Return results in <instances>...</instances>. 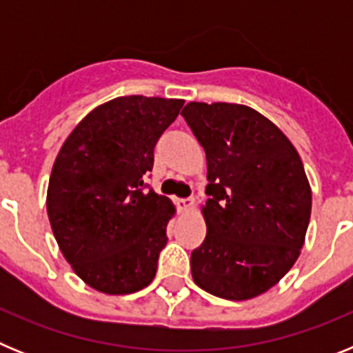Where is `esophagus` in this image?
<instances>
[{
  "label": "esophagus",
  "instance_id": "obj_1",
  "mask_svg": "<svg viewBox=\"0 0 353 353\" xmlns=\"http://www.w3.org/2000/svg\"><path fill=\"white\" fill-rule=\"evenodd\" d=\"M176 203H179L180 212H183V214H187V212H191L192 208H194V199H192V198H189V199H179Z\"/></svg>",
  "mask_w": 353,
  "mask_h": 353
}]
</instances>
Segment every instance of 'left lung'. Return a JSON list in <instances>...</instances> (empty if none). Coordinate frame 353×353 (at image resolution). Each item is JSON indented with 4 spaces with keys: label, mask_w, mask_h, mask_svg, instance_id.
Wrapping results in <instances>:
<instances>
[{
    "label": "left lung",
    "mask_w": 353,
    "mask_h": 353,
    "mask_svg": "<svg viewBox=\"0 0 353 353\" xmlns=\"http://www.w3.org/2000/svg\"><path fill=\"white\" fill-rule=\"evenodd\" d=\"M182 117L207 154L201 207L207 236L191 254L196 285L226 301H249L297 261L311 217L301 155L256 109L189 102Z\"/></svg>",
    "instance_id": "1"
}]
</instances>
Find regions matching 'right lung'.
<instances>
[{
  "mask_svg": "<svg viewBox=\"0 0 353 353\" xmlns=\"http://www.w3.org/2000/svg\"><path fill=\"white\" fill-rule=\"evenodd\" d=\"M182 105V99L117 97L92 109L56 155L49 223L72 270L97 292L127 295L154 281L176 208L145 191L143 179Z\"/></svg>",
  "mask_w": 353,
  "mask_h": 353,
  "instance_id": "right-lung-1",
  "label": "right lung"
}]
</instances>
